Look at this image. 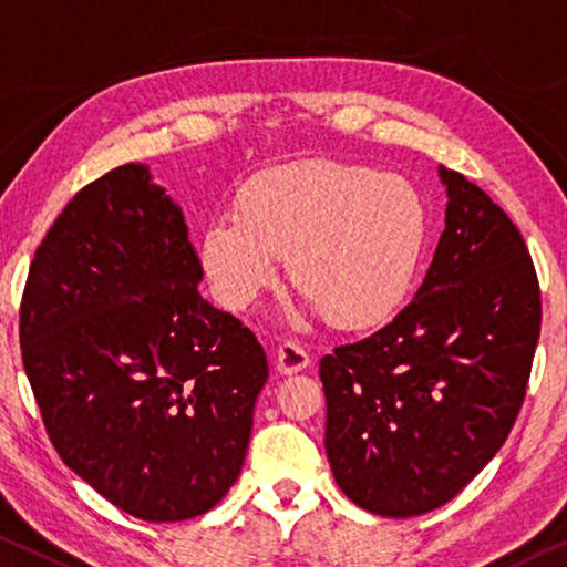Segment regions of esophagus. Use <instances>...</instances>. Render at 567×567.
I'll return each mask as SVG.
<instances>
[{"instance_id":"1","label":"esophagus","mask_w":567,"mask_h":567,"mask_svg":"<svg viewBox=\"0 0 567 567\" xmlns=\"http://www.w3.org/2000/svg\"><path fill=\"white\" fill-rule=\"evenodd\" d=\"M309 362H311V357L307 352V347H303L301 342H296V339H286V342H281V347H278V352H276V368L281 374H293V372L307 370Z\"/></svg>"}]
</instances>
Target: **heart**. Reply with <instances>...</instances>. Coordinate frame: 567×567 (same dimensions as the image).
<instances>
[{
  "mask_svg": "<svg viewBox=\"0 0 567 567\" xmlns=\"http://www.w3.org/2000/svg\"><path fill=\"white\" fill-rule=\"evenodd\" d=\"M429 205L411 179L334 162L271 169L215 215L199 266L220 307L243 311L289 258L291 281L339 327L393 317L429 243Z\"/></svg>",
  "mask_w": 567,
  "mask_h": 567,
  "instance_id": "b5f03b06",
  "label": "heart"
}]
</instances>
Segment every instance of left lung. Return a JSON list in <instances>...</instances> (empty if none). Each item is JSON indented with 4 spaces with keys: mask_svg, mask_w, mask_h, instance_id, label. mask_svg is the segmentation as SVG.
<instances>
[{
    "mask_svg": "<svg viewBox=\"0 0 567 567\" xmlns=\"http://www.w3.org/2000/svg\"><path fill=\"white\" fill-rule=\"evenodd\" d=\"M439 177L446 230L413 301L319 362L329 466L382 517L439 509L489 464L517 421L543 321L515 223L464 174Z\"/></svg>",
    "mask_w": 567,
    "mask_h": 567,
    "instance_id": "8db88e82",
    "label": "left lung"
}]
</instances>
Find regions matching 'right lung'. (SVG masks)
Segmentation results:
<instances>
[{"mask_svg":"<svg viewBox=\"0 0 567 567\" xmlns=\"http://www.w3.org/2000/svg\"><path fill=\"white\" fill-rule=\"evenodd\" d=\"M199 281L182 207L146 164H124L58 215L22 296V362L52 446L146 522L228 494L268 380L256 334Z\"/></svg>","mask_w":567,"mask_h":567,"instance_id":"1","label":"right lung"}]
</instances>
